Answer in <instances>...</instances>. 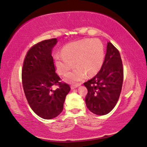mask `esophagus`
Instances as JSON below:
<instances>
[{
	"instance_id": "esophagus-1",
	"label": "esophagus",
	"mask_w": 147,
	"mask_h": 147,
	"mask_svg": "<svg viewBox=\"0 0 147 147\" xmlns=\"http://www.w3.org/2000/svg\"><path fill=\"white\" fill-rule=\"evenodd\" d=\"M80 84H75V85H71V89H74L77 88V87H79Z\"/></svg>"
}]
</instances>
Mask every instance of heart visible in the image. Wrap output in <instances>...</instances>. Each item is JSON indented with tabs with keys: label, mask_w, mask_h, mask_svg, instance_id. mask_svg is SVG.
<instances>
[{
	"label": "heart",
	"mask_w": 147,
	"mask_h": 147,
	"mask_svg": "<svg viewBox=\"0 0 147 147\" xmlns=\"http://www.w3.org/2000/svg\"><path fill=\"white\" fill-rule=\"evenodd\" d=\"M104 47L99 39H86L65 45L62 51L55 55V65L61 76L67 74L65 80L76 83L87 77L93 76L100 70L104 60Z\"/></svg>",
	"instance_id": "heart-1"
}]
</instances>
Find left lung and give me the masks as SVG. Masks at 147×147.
I'll return each mask as SVG.
<instances>
[{
  "mask_svg": "<svg viewBox=\"0 0 147 147\" xmlns=\"http://www.w3.org/2000/svg\"><path fill=\"white\" fill-rule=\"evenodd\" d=\"M123 77L120 53L109 42L102 67L95 77L84 83L88 90L86 96L87 108L97 115L109 113L119 99Z\"/></svg>",
  "mask_w": 147,
  "mask_h": 147,
  "instance_id": "obj_1",
  "label": "left lung"
}]
</instances>
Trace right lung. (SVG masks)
Masks as SVG:
<instances>
[{
	"instance_id": "add662e5",
	"label": "right lung",
	"mask_w": 147,
	"mask_h": 147,
	"mask_svg": "<svg viewBox=\"0 0 147 147\" xmlns=\"http://www.w3.org/2000/svg\"><path fill=\"white\" fill-rule=\"evenodd\" d=\"M57 43L53 38L33 45L26 55L22 68V82L26 97L32 110L41 118L50 119L63 109L65 97L70 90L55 72L51 50ZM53 85L58 86L55 90Z\"/></svg>"
}]
</instances>
